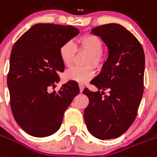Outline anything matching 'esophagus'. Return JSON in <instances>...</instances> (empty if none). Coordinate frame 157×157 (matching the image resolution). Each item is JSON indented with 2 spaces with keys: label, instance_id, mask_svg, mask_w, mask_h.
I'll list each match as a JSON object with an SVG mask.
<instances>
[{
  "label": "esophagus",
  "instance_id": "1",
  "mask_svg": "<svg viewBox=\"0 0 157 157\" xmlns=\"http://www.w3.org/2000/svg\"><path fill=\"white\" fill-rule=\"evenodd\" d=\"M79 87H80V92H82L83 90H84V86L82 84H79Z\"/></svg>",
  "mask_w": 157,
  "mask_h": 157
}]
</instances>
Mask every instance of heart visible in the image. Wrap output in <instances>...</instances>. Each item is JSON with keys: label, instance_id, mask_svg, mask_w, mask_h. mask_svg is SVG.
Masks as SVG:
<instances>
[{"label": "heart", "instance_id": "1", "mask_svg": "<svg viewBox=\"0 0 157 157\" xmlns=\"http://www.w3.org/2000/svg\"><path fill=\"white\" fill-rule=\"evenodd\" d=\"M77 45L80 50H84L88 53L86 63L92 64L96 68L101 67L104 62L103 51V45L101 39L95 35L87 33L80 36L77 40ZM77 48L71 41L64 43L59 48V56L64 65L69 67L74 60ZM95 69L91 65L84 67H74L68 69L65 73L67 80L77 81L78 83H85L94 77Z\"/></svg>", "mask_w": 157, "mask_h": 157}]
</instances>
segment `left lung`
I'll use <instances>...</instances> for the list:
<instances>
[{"mask_svg": "<svg viewBox=\"0 0 157 157\" xmlns=\"http://www.w3.org/2000/svg\"><path fill=\"white\" fill-rule=\"evenodd\" d=\"M108 48V58L99 76L91 81L98 88L83 93L89 99L84 121L92 135L101 140L116 138L134 122L144 92V54L137 38L118 24L92 29ZM109 90L108 95L104 91Z\"/></svg>", "mask_w": 157, "mask_h": 157, "instance_id": "1", "label": "left lung"}]
</instances>
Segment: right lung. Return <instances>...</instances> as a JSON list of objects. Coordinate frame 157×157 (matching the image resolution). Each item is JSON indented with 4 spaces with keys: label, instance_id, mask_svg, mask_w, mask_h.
Returning a JSON list of instances; mask_svg holds the SVG:
<instances>
[{
    "label": "right lung",
    "instance_id": "add662e5",
    "mask_svg": "<svg viewBox=\"0 0 157 157\" xmlns=\"http://www.w3.org/2000/svg\"><path fill=\"white\" fill-rule=\"evenodd\" d=\"M78 33L72 26L37 24L12 49L7 77L11 110L19 126L30 135L44 137L58 131L65 110L80 92L73 81L49 92L65 69L60 46Z\"/></svg>",
    "mask_w": 157,
    "mask_h": 157
}]
</instances>
